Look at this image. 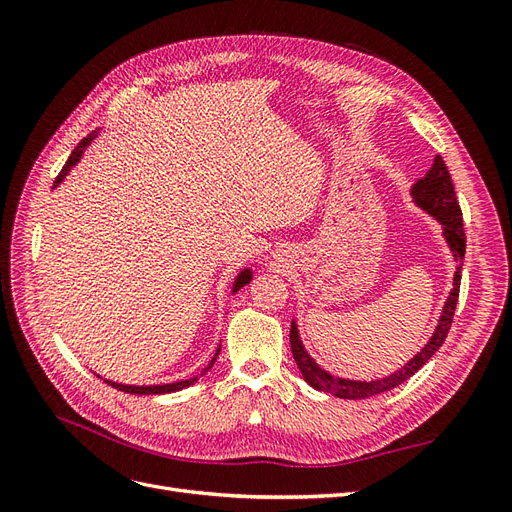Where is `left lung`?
<instances>
[{
  "label": "left lung",
  "mask_w": 512,
  "mask_h": 512,
  "mask_svg": "<svg viewBox=\"0 0 512 512\" xmlns=\"http://www.w3.org/2000/svg\"><path fill=\"white\" fill-rule=\"evenodd\" d=\"M412 203L429 213L433 220H438L442 226V237L448 245V250L453 254L455 260V275H453V290L448 292V297L444 301L440 320L433 329L429 342L421 348V352H416L404 367H399L393 374L378 378V380H350V378H339L329 374L327 369L320 367L309 352L305 350L297 322L292 320L290 324V348L294 363H297L303 380L314 386L316 391L322 393H331L339 399H365L371 395H380L395 389L401 382H406L410 376H414L418 369H421L433 354L440 350L444 344V339L448 335V329H451L453 314L457 307V297H459V284H461V267H463V256H466V232H463V220H461V209L455 196L453 188V179L444 160L436 156L431 168L427 170V175L423 179H418L412 188H410Z\"/></svg>",
  "instance_id": "8db88e82"
}]
</instances>
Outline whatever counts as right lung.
Masks as SVG:
<instances>
[{"label": "right lung", "instance_id": "add662e5", "mask_svg": "<svg viewBox=\"0 0 512 512\" xmlns=\"http://www.w3.org/2000/svg\"><path fill=\"white\" fill-rule=\"evenodd\" d=\"M100 134V130H94L91 132L87 138H83V141L74 147V151L70 153V158H68V162L64 164V168H61V173L57 175V179H55V183H53V190L55 188H59L61 183H64V179L70 175V170L81 162V158H83V153L87 151V147L96 141V136ZM252 282V269L250 267H245V269H241L239 273H237V277H235V282H232V290H230V294H235L239 288H243L245 284H250ZM218 354H220V346H218V350H215V354H213V359L209 361V365L200 371L198 376H192V378H188V380H177V382H168V384H151V386H134V384H121V382H113V380H104V382H108L111 386H115V389H119V391H123V393H130V395H166V393H175V391H181V389H188V386H192L194 382H198L200 378H203L207 371L213 367V363H215V359H218ZM100 378V376H98Z\"/></svg>", "mask_w": 512, "mask_h": 512}]
</instances>
